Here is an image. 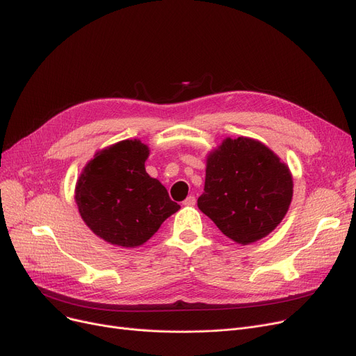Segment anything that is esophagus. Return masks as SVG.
<instances>
[{
	"label": "esophagus",
	"mask_w": 356,
	"mask_h": 356,
	"mask_svg": "<svg viewBox=\"0 0 356 356\" xmlns=\"http://www.w3.org/2000/svg\"><path fill=\"white\" fill-rule=\"evenodd\" d=\"M196 204V199H195V196H188L186 199L183 200V205H186V207H193Z\"/></svg>",
	"instance_id": "1"
}]
</instances>
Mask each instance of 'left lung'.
<instances>
[{"label":"left lung","instance_id":"8db88e82","mask_svg":"<svg viewBox=\"0 0 356 356\" xmlns=\"http://www.w3.org/2000/svg\"><path fill=\"white\" fill-rule=\"evenodd\" d=\"M289 168L266 145L238 136L209 152L204 193L197 207L238 244L266 237L288 212Z\"/></svg>","mask_w":356,"mask_h":356}]
</instances>
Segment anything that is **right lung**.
<instances>
[{"label": "right lung", "mask_w": 356, "mask_h": 356, "mask_svg": "<svg viewBox=\"0 0 356 356\" xmlns=\"http://www.w3.org/2000/svg\"><path fill=\"white\" fill-rule=\"evenodd\" d=\"M149 149L125 140L99 151L75 186V202L88 228L104 241L134 249L148 241L180 209L145 172Z\"/></svg>", "instance_id": "right-lung-1"}]
</instances>
